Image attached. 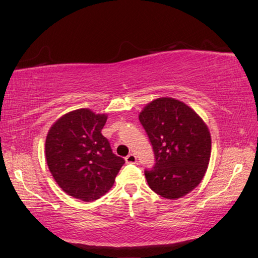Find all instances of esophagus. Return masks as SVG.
I'll return each instance as SVG.
<instances>
[{
	"mask_svg": "<svg viewBox=\"0 0 258 258\" xmlns=\"http://www.w3.org/2000/svg\"><path fill=\"white\" fill-rule=\"evenodd\" d=\"M137 160H138L137 156H135L134 153H130L128 156L125 158V161L127 163H135V162H137Z\"/></svg>",
	"mask_w": 258,
	"mask_h": 258,
	"instance_id": "1",
	"label": "esophagus"
}]
</instances>
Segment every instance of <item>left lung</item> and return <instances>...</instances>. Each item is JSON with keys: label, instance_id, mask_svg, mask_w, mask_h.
Wrapping results in <instances>:
<instances>
[{"label": "left lung", "instance_id": "left-lung-1", "mask_svg": "<svg viewBox=\"0 0 258 258\" xmlns=\"http://www.w3.org/2000/svg\"><path fill=\"white\" fill-rule=\"evenodd\" d=\"M139 119L153 147L156 165L145 170L154 193L177 200L202 181L211 157L208 125L188 105L175 98H157L143 107Z\"/></svg>", "mask_w": 258, "mask_h": 258}]
</instances>
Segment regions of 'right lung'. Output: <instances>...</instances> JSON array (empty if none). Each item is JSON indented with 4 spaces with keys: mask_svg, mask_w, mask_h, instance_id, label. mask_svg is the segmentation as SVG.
<instances>
[{
    "mask_svg": "<svg viewBox=\"0 0 258 258\" xmlns=\"http://www.w3.org/2000/svg\"><path fill=\"white\" fill-rule=\"evenodd\" d=\"M107 117L89 108L69 111L46 137L45 157L51 176L65 193L84 202L105 195L125 163L101 134Z\"/></svg>",
    "mask_w": 258,
    "mask_h": 258,
    "instance_id": "1",
    "label": "right lung"
}]
</instances>
